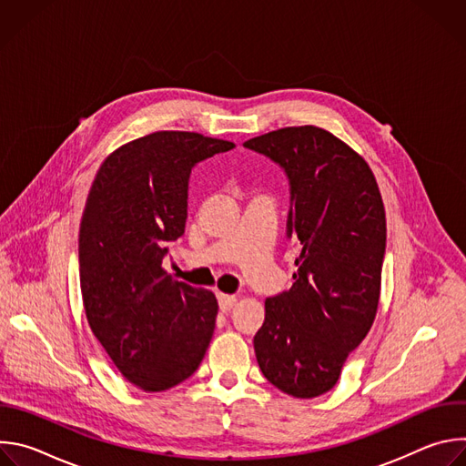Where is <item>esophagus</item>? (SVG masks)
<instances>
[{"label":"esophagus","mask_w":466,"mask_h":466,"mask_svg":"<svg viewBox=\"0 0 466 466\" xmlns=\"http://www.w3.org/2000/svg\"><path fill=\"white\" fill-rule=\"evenodd\" d=\"M218 300H219L221 311H228L238 302L236 295H227V293H218Z\"/></svg>","instance_id":"1"}]
</instances>
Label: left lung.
Here are the masks:
<instances>
[{
	"label": "left lung",
	"instance_id": "left-lung-1",
	"mask_svg": "<svg viewBox=\"0 0 466 466\" xmlns=\"http://www.w3.org/2000/svg\"><path fill=\"white\" fill-rule=\"evenodd\" d=\"M243 146L288 173V236L300 247L295 284L265 300L256 360L286 394L315 398L338 383L378 311L387 236L381 193L365 158L320 127H284Z\"/></svg>",
	"mask_w": 466,
	"mask_h": 466
}]
</instances>
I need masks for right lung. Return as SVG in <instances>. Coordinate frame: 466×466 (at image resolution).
Returning <instances> with one entry per match:
<instances>
[{
	"instance_id": "obj_1",
	"label": "right lung",
	"mask_w": 466,
	"mask_h": 466,
	"mask_svg": "<svg viewBox=\"0 0 466 466\" xmlns=\"http://www.w3.org/2000/svg\"><path fill=\"white\" fill-rule=\"evenodd\" d=\"M234 142L157 130L112 151L92 182L79 228L83 306L94 336L138 389L187 380L212 341L218 299L162 268L184 234L191 167Z\"/></svg>"
}]
</instances>
